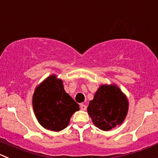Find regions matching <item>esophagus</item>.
Segmentation results:
<instances>
[{
	"mask_svg": "<svg viewBox=\"0 0 158 158\" xmlns=\"http://www.w3.org/2000/svg\"><path fill=\"white\" fill-rule=\"evenodd\" d=\"M80 109L82 110H83V111H85V110H86V109H87L86 105H85V104H81V105H80Z\"/></svg>",
	"mask_w": 158,
	"mask_h": 158,
	"instance_id": "1",
	"label": "esophagus"
}]
</instances>
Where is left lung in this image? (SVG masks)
Wrapping results in <instances>:
<instances>
[{
  "mask_svg": "<svg viewBox=\"0 0 158 158\" xmlns=\"http://www.w3.org/2000/svg\"><path fill=\"white\" fill-rule=\"evenodd\" d=\"M128 109L127 97L119 86L103 84L98 88L87 111L95 126L108 131L123 123Z\"/></svg>",
  "mask_w": 158,
  "mask_h": 158,
  "instance_id": "left-lung-1",
  "label": "left lung"
}]
</instances>
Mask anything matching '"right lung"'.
Instances as JSON below:
<instances>
[{
  "instance_id": "right-lung-1",
  "label": "right lung",
  "mask_w": 158,
  "mask_h": 158,
  "mask_svg": "<svg viewBox=\"0 0 158 158\" xmlns=\"http://www.w3.org/2000/svg\"><path fill=\"white\" fill-rule=\"evenodd\" d=\"M32 106L38 123L52 131L65 129L71 116L79 110V104L65 91L63 82L51 75L36 86Z\"/></svg>"
}]
</instances>
